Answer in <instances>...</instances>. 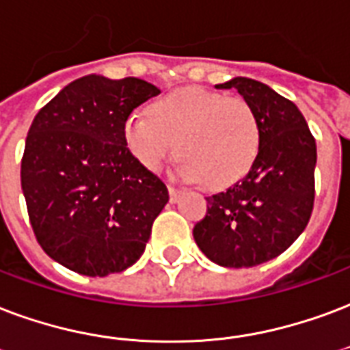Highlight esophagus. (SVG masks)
<instances>
[{
	"instance_id": "34e87169",
	"label": "esophagus",
	"mask_w": 350,
	"mask_h": 350,
	"mask_svg": "<svg viewBox=\"0 0 350 350\" xmlns=\"http://www.w3.org/2000/svg\"><path fill=\"white\" fill-rule=\"evenodd\" d=\"M167 191H170V199H172V203H177L178 197H180V193H183V190L180 188H175V186H167Z\"/></svg>"
}]
</instances>
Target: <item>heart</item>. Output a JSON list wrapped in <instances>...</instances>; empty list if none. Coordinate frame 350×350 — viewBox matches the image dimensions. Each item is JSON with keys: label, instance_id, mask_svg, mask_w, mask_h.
Returning a JSON list of instances; mask_svg holds the SVG:
<instances>
[{"label": "heart", "instance_id": "b5f03b06", "mask_svg": "<svg viewBox=\"0 0 350 350\" xmlns=\"http://www.w3.org/2000/svg\"><path fill=\"white\" fill-rule=\"evenodd\" d=\"M260 123L241 97L199 86L177 88L149 105V118L131 114L123 123L129 153L149 172L175 151L178 170L206 188H227L251 172L258 157Z\"/></svg>", "mask_w": 350, "mask_h": 350}]
</instances>
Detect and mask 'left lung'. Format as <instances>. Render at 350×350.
<instances>
[{
    "label": "left lung",
    "instance_id": "8db88e82",
    "mask_svg": "<svg viewBox=\"0 0 350 350\" xmlns=\"http://www.w3.org/2000/svg\"><path fill=\"white\" fill-rule=\"evenodd\" d=\"M256 112L258 157L236 185L206 197V215L193 227L199 249L223 267H254L277 258L308 225L315 199V140L295 103L254 79L234 77Z\"/></svg>",
    "mask_w": 350,
    "mask_h": 350
}]
</instances>
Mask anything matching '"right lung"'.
I'll use <instances>...</instances> for the list:
<instances>
[{
	"label": "right lung",
	"mask_w": 350,
	"mask_h": 350,
	"mask_svg": "<svg viewBox=\"0 0 350 350\" xmlns=\"http://www.w3.org/2000/svg\"><path fill=\"white\" fill-rule=\"evenodd\" d=\"M160 90L136 77L85 75L38 110L25 140L22 190L36 241L86 277L140 258L167 188L123 142L131 112Z\"/></svg>",
	"instance_id": "1"
}]
</instances>
